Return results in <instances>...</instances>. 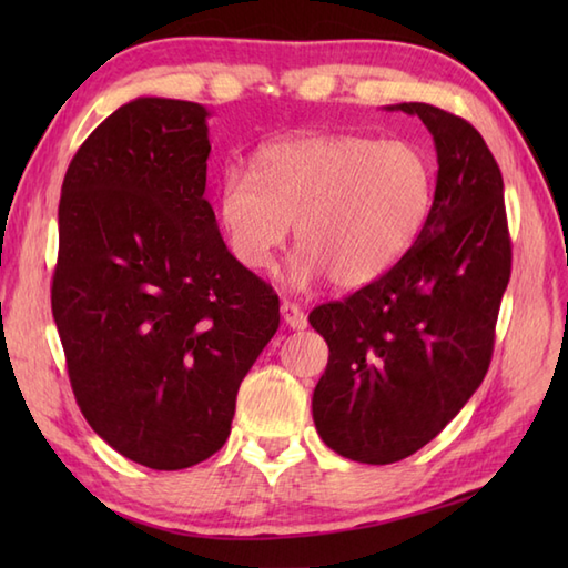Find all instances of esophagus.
I'll use <instances>...</instances> for the list:
<instances>
[{
	"label": "esophagus",
	"instance_id": "esophagus-1",
	"mask_svg": "<svg viewBox=\"0 0 568 568\" xmlns=\"http://www.w3.org/2000/svg\"><path fill=\"white\" fill-rule=\"evenodd\" d=\"M281 315H283V322L287 324V327H293V329H305L307 327V317H305V312L300 310L295 303H285L281 305Z\"/></svg>",
	"mask_w": 568,
	"mask_h": 568
}]
</instances>
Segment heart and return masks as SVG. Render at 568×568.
I'll use <instances>...</instances> for the list:
<instances>
[{
	"label": "heart",
	"mask_w": 568,
	"mask_h": 568,
	"mask_svg": "<svg viewBox=\"0 0 568 568\" xmlns=\"http://www.w3.org/2000/svg\"><path fill=\"white\" fill-rule=\"evenodd\" d=\"M432 202L425 151L403 139L293 136L253 155V173L226 168L216 212L229 248L248 271H265L295 224L300 246L285 277L364 285L413 246Z\"/></svg>",
	"instance_id": "heart-1"
}]
</instances>
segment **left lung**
Returning a JSON list of instances; mask_svg holds the SVG:
<instances>
[{"instance_id":"1","label":"left lung","mask_w":568,"mask_h":568,"mask_svg":"<svg viewBox=\"0 0 568 568\" xmlns=\"http://www.w3.org/2000/svg\"><path fill=\"white\" fill-rule=\"evenodd\" d=\"M437 187L415 244L393 268L310 312L329 346L312 395L322 442L358 464H395L449 425L484 383L513 246L503 175L466 119L425 102Z\"/></svg>"}]
</instances>
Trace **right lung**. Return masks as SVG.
I'll return each mask as SVG.
<instances>
[{
	"mask_svg": "<svg viewBox=\"0 0 568 568\" xmlns=\"http://www.w3.org/2000/svg\"><path fill=\"white\" fill-rule=\"evenodd\" d=\"M207 110L139 98L72 155L60 187L53 320L84 419L155 470L220 452L236 393L281 324L229 253L207 185Z\"/></svg>",
	"mask_w": 568,
	"mask_h": 568,
	"instance_id": "add662e5",
	"label": "right lung"
}]
</instances>
